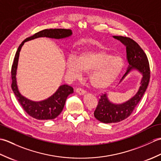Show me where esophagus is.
<instances>
[{"label":"esophagus","instance_id":"34e87169","mask_svg":"<svg viewBox=\"0 0 161 161\" xmlns=\"http://www.w3.org/2000/svg\"><path fill=\"white\" fill-rule=\"evenodd\" d=\"M75 92H76L77 93H78L79 95H85L86 93V91H84V89H82V88H77L76 90H75Z\"/></svg>","mask_w":161,"mask_h":161}]
</instances>
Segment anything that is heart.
I'll list each match as a JSON object with an SVG mask.
<instances>
[{
  "instance_id": "obj_1",
  "label": "heart",
  "mask_w": 161,
  "mask_h": 161,
  "mask_svg": "<svg viewBox=\"0 0 161 161\" xmlns=\"http://www.w3.org/2000/svg\"><path fill=\"white\" fill-rule=\"evenodd\" d=\"M124 61L119 55L103 50L81 51L76 58L69 57L66 62L68 74L75 78L82 72L89 73V81L95 88L103 90L111 86L121 74Z\"/></svg>"
}]
</instances>
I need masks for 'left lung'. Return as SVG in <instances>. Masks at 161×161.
Wrapping results in <instances>:
<instances>
[{
  "label": "left lung",
  "mask_w": 161,
  "mask_h": 161,
  "mask_svg": "<svg viewBox=\"0 0 161 161\" xmlns=\"http://www.w3.org/2000/svg\"><path fill=\"white\" fill-rule=\"evenodd\" d=\"M126 47V57L129 63L127 70L121 81L133 70H137L142 75L141 86L133 96L122 104L113 103L108 100L107 94L102 95L94 116L103 123L119 122L127 118L131 114L144 95L148 86L150 78V69L147 57L138 44L133 39L122 36H114Z\"/></svg>",
  "instance_id": "left-lung-1"
}]
</instances>
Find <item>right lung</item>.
Returning <instances> with one entry per match:
<instances>
[{"label": "right lung", "instance_id": "1", "mask_svg": "<svg viewBox=\"0 0 161 161\" xmlns=\"http://www.w3.org/2000/svg\"><path fill=\"white\" fill-rule=\"evenodd\" d=\"M72 30L67 29H46L26 38L18 47L12 66V88L17 100L25 111L36 119H53L56 118L62 111L68 95L73 93V88L67 84L61 85L55 93L48 98L42 101L30 100L19 92L16 81V71L18 66L20 51L25 42L39 37L62 39L72 35Z\"/></svg>", "mask_w": 161, "mask_h": 161}]
</instances>
